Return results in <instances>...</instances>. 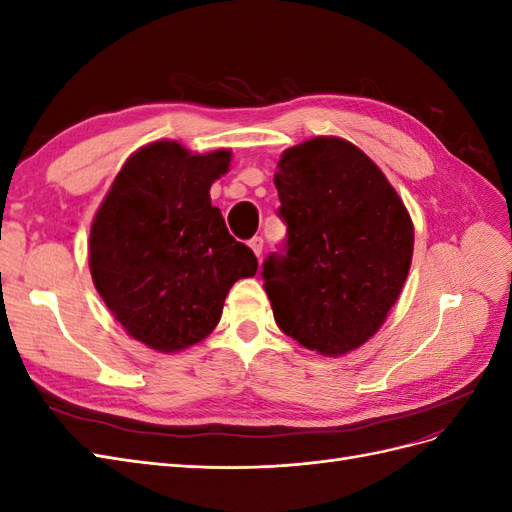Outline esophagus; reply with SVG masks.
I'll return each instance as SVG.
<instances>
[{
	"label": "esophagus",
	"instance_id": "obj_1",
	"mask_svg": "<svg viewBox=\"0 0 512 512\" xmlns=\"http://www.w3.org/2000/svg\"><path fill=\"white\" fill-rule=\"evenodd\" d=\"M250 247L254 250V254L260 258L262 250H265V239H262V237H252L250 239Z\"/></svg>",
	"mask_w": 512,
	"mask_h": 512
}]
</instances>
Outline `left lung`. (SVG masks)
Returning a JSON list of instances; mask_svg holds the SVG:
<instances>
[{
  "mask_svg": "<svg viewBox=\"0 0 512 512\" xmlns=\"http://www.w3.org/2000/svg\"><path fill=\"white\" fill-rule=\"evenodd\" d=\"M286 252L262 265L277 327L307 350L342 356L386 320L410 271L414 226L389 179L337 136L290 147L273 177Z\"/></svg>",
  "mask_w": 512,
  "mask_h": 512,
  "instance_id": "8db88e82",
  "label": "left lung"
}]
</instances>
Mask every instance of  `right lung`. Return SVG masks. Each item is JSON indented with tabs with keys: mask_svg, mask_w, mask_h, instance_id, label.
Returning a JSON list of instances; mask_svg holds the SVG:
<instances>
[{
	"mask_svg": "<svg viewBox=\"0 0 512 512\" xmlns=\"http://www.w3.org/2000/svg\"><path fill=\"white\" fill-rule=\"evenodd\" d=\"M228 164V149L200 156L175 141L151 143L121 166L91 222L96 290L128 335L158 352L205 339L232 284L258 271L211 205V183Z\"/></svg>",
	"mask_w": 512,
	"mask_h": 512,
	"instance_id": "1",
	"label": "right lung"
}]
</instances>
